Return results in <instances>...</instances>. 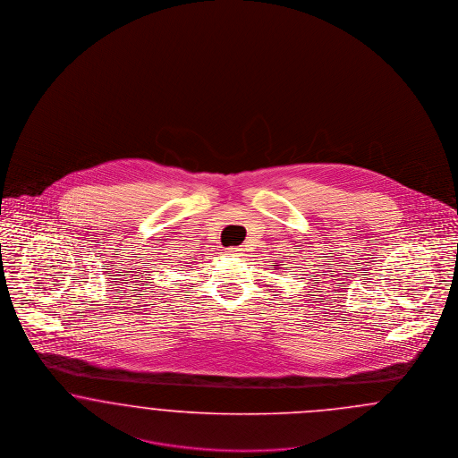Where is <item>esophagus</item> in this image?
Here are the masks:
<instances>
[{"label": "esophagus", "instance_id": "esophagus-1", "mask_svg": "<svg viewBox=\"0 0 458 458\" xmlns=\"http://www.w3.org/2000/svg\"><path fill=\"white\" fill-rule=\"evenodd\" d=\"M226 250H228V254H232V256H239V254H242V249H240V247H228Z\"/></svg>", "mask_w": 458, "mask_h": 458}]
</instances>
